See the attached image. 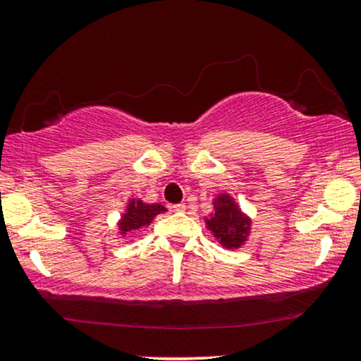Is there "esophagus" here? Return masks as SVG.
Here are the masks:
<instances>
[{
    "instance_id": "34e87169",
    "label": "esophagus",
    "mask_w": 361,
    "mask_h": 361,
    "mask_svg": "<svg viewBox=\"0 0 361 361\" xmlns=\"http://www.w3.org/2000/svg\"><path fill=\"white\" fill-rule=\"evenodd\" d=\"M173 210H175V212H185L186 205L185 204H176V205H173Z\"/></svg>"
}]
</instances>
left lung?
<instances>
[{
    "label": "left lung",
    "instance_id": "left-lung-1",
    "mask_svg": "<svg viewBox=\"0 0 361 361\" xmlns=\"http://www.w3.org/2000/svg\"><path fill=\"white\" fill-rule=\"evenodd\" d=\"M250 219L234 204L229 195H219L214 200V214L207 219V227L227 250L239 247L250 234Z\"/></svg>",
    "mask_w": 361,
    "mask_h": 361
}]
</instances>
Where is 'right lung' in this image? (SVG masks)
I'll return each instance as SVG.
<instances>
[{
	"label": "right lung",
	"mask_w": 361,
	"mask_h": 361,
	"mask_svg": "<svg viewBox=\"0 0 361 361\" xmlns=\"http://www.w3.org/2000/svg\"><path fill=\"white\" fill-rule=\"evenodd\" d=\"M163 205H146L140 200H130V204L127 205V212L122 215V221H120L118 227L122 231V234L130 233V231L140 229V227L149 226L152 222V219L156 217L157 214L164 212Z\"/></svg>",
	"instance_id": "1"
}]
</instances>
